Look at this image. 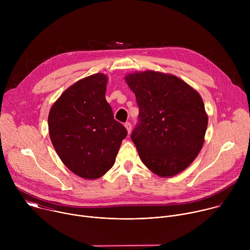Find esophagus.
<instances>
[{
	"instance_id": "1",
	"label": "esophagus",
	"mask_w": 250,
	"mask_h": 250,
	"mask_svg": "<svg viewBox=\"0 0 250 250\" xmlns=\"http://www.w3.org/2000/svg\"><path fill=\"white\" fill-rule=\"evenodd\" d=\"M125 127L126 128L127 133L129 134V133H130V131H131V124H130V123H128V122H127V123H125Z\"/></svg>"
}]
</instances>
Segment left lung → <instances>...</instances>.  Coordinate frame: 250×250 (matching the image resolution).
Masks as SVG:
<instances>
[{
  "instance_id": "obj_1",
  "label": "left lung",
  "mask_w": 250,
  "mask_h": 250,
  "mask_svg": "<svg viewBox=\"0 0 250 250\" xmlns=\"http://www.w3.org/2000/svg\"><path fill=\"white\" fill-rule=\"evenodd\" d=\"M125 80L139 106L131 140L142 163L159 177L181 173L205 142L208 114L202 97L181 78L159 71H135Z\"/></svg>"
}]
</instances>
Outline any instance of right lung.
Returning a JSON list of instances; mask_svg holds the SVG:
<instances>
[{
  "mask_svg": "<svg viewBox=\"0 0 250 250\" xmlns=\"http://www.w3.org/2000/svg\"><path fill=\"white\" fill-rule=\"evenodd\" d=\"M106 84L104 73L80 79L61 94L48 114L56 153L70 171L84 179H98L113 167L127 134L105 101Z\"/></svg>",
  "mask_w": 250,
  "mask_h": 250,
  "instance_id": "obj_1",
  "label": "right lung"
}]
</instances>
